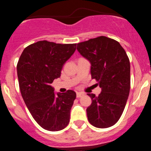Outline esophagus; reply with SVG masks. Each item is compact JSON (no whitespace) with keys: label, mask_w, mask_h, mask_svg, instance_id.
I'll list each match as a JSON object with an SVG mask.
<instances>
[{"label":"esophagus","mask_w":151,"mask_h":151,"mask_svg":"<svg viewBox=\"0 0 151 151\" xmlns=\"http://www.w3.org/2000/svg\"><path fill=\"white\" fill-rule=\"evenodd\" d=\"M84 94H84L83 92H77V93H76V97L78 98V97H82V96H83Z\"/></svg>","instance_id":"34e87169"}]
</instances>
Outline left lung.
Returning <instances> with one entry per match:
<instances>
[{
  "mask_svg": "<svg viewBox=\"0 0 151 151\" xmlns=\"http://www.w3.org/2000/svg\"><path fill=\"white\" fill-rule=\"evenodd\" d=\"M80 54L90 61L91 74L101 88V94H88L89 122L100 129L115 125L122 116L130 91V62L116 40L100 36L77 45Z\"/></svg>",
  "mask_w": 151,
  "mask_h": 151,
  "instance_id": "left-lung-1",
  "label": "left lung"
}]
</instances>
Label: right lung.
I'll return each instance as SVG.
<instances>
[{"instance_id": "obj_1", "label": "right lung", "mask_w": 151, "mask_h": 151, "mask_svg": "<svg viewBox=\"0 0 151 151\" xmlns=\"http://www.w3.org/2000/svg\"><path fill=\"white\" fill-rule=\"evenodd\" d=\"M76 47L40 41L26 47L19 59L17 76L24 102L37 123L47 131L62 130L69 122L76 94L68 90L56 95L50 84L60 76Z\"/></svg>"}]
</instances>
